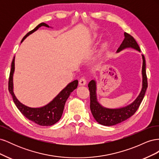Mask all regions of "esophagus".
Returning <instances> with one entry per match:
<instances>
[{
	"label": "esophagus",
	"mask_w": 159,
	"mask_h": 159,
	"mask_svg": "<svg viewBox=\"0 0 159 159\" xmlns=\"http://www.w3.org/2000/svg\"><path fill=\"white\" fill-rule=\"evenodd\" d=\"M86 80L84 78H81L79 81V84L80 85H85L86 84Z\"/></svg>",
	"instance_id": "34e87169"
}]
</instances>
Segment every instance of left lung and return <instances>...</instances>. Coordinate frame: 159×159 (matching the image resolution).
Segmentation results:
<instances>
[{
    "instance_id": "8db88e82",
    "label": "left lung",
    "mask_w": 159,
    "mask_h": 159,
    "mask_svg": "<svg viewBox=\"0 0 159 159\" xmlns=\"http://www.w3.org/2000/svg\"><path fill=\"white\" fill-rule=\"evenodd\" d=\"M125 38L117 50V53L127 48H133L141 52L140 48L134 38L129 34L124 33ZM142 89L140 93L133 102L123 107L107 108L99 103L97 96V82L95 80L90 81L88 84L90 92V109L93 117L98 123L104 126H112L125 121L137 111L145 96L147 88L146 64L145 57L142 54Z\"/></svg>"
}]
</instances>
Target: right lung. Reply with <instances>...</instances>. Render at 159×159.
I'll use <instances>...</instances> for the list:
<instances>
[{
  "instance_id": "add662e5",
  "label": "right lung",
  "mask_w": 159,
  "mask_h": 159,
  "mask_svg": "<svg viewBox=\"0 0 159 159\" xmlns=\"http://www.w3.org/2000/svg\"><path fill=\"white\" fill-rule=\"evenodd\" d=\"M41 26L51 28L50 26L46 25V23H40L34 29H33L32 30L26 34V36L22 38L21 43L28 36L36 31ZM14 60H15V57H14L11 64V70L8 81V91L12 95L13 101L14 103H15L16 106L22 113L24 116H25L27 119L30 120L32 122L41 126L53 125L56 123L61 119L62 113H63L64 111V105L66 100L68 99L72 91L78 87V80L71 81V82L67 85L50 103L46 104L44 106L40 107H28L27 105L21 103L16 98L14 93L13 75L14 73V69H15V68H14Z\"/></svg>"
}]
</instances>
